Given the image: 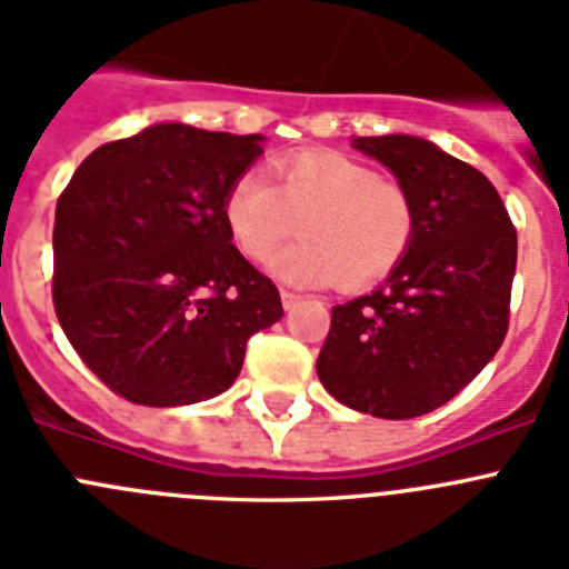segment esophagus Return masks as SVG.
Here are the masks:
<instances>
[{"instance_id": "1", "label": "esophagus", "mask_w": 569, "mask_h": 569, "mask_svg": "<svg viewBox=\"0 0 569 569\" xmlns=\"http://www.w3.org/2000/svg\"><path fill=\"white\" fill-rule=\"evenodd\" d=\"M299 301H301L299 293H293V290H281V305H284V310H293Z\"/></svg>"}]
</instances>
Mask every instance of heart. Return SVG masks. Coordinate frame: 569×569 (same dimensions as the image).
Instances as JSON below:
<instances>
[{"mask_svg":"<svg viewBox=\"0 0 569 569\" xmlns=\"http://www.w3.org/2000/svg\"><path fill=\"white\" fill-rule=\"evenodd\" d=\"M224 224L250 261H268L300 222L302 239L270 261L299 288H370L405 259L416 213L407 190L350 156L308 150L264 170H244L222 202Z\"/></svg>","mask_w":569,"mask_h":569,"instance_id":"1","label":"heart"}]
</instances>
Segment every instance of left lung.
Listing matches in <instances>:
<instances>
[{"label": "left lung", "instance_id": "8db88e82", "mask_svg": "<svg viewBox=\"0 0 569 569\" xmlns=\"http://www.w3.org/2000/svg\"><path fill=\"white\" fill-rule=\"evenodd\" d=\"M413 202L405 259L373 293L336 305L316 373L336 401L379 419L447 405L507 333L516 230L485 173L421 136H353Z\"/></svg>", "mask_w": 569, "mask_h": 569}]
</instances>
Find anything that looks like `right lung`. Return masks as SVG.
<instances>
[{
  "mask_svg": "<svg viewBox=\"0 0 569 569\" xmlns=\"http://www.w3.org/2000/svg\"><path fill=\"white\" fill-rule=\"evenodd\" d=\"M264 136L159 122L97 148L57 202L53 305L84 365L128 401L224 393L244 345L284 316L222 216Z\"/></svg>",
  "mask_w": 569,
  "mask_h": 569,
  "instance_id": "obj_1",
  "label": "right lung"
}]
</instances>
